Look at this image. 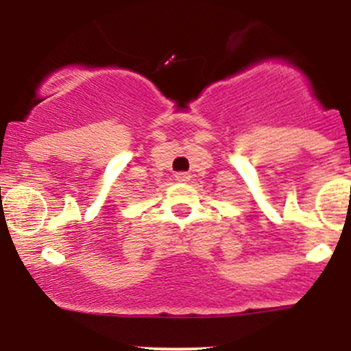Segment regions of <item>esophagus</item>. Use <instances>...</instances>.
<instances>
[{"instance_id": "1", "label": "esophagus", "mask_w": 351, "mask_h": 351, "mask_svg": "<svg viewBox=\"0 0 351 351\" xmlns=\"http://www.w3.org/2000/svg\"><path fill=\"white\" fill-rule=\"evenodd\" d=\"M190 178H192V176H190V173H185V171H180V173H176V175H175L176 182H182V183L189 182Z\"/></svg>"}]
</instances>
